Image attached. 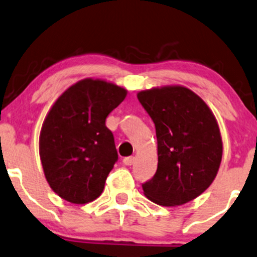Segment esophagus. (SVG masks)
<instances>
[{"label": "esophagus", "mask_w": 257, "mask_h": 257, "mask_svg": "<svg viewBox=\"0 0 257 257\" xmlns=\"http://www.w3.org/2000/svg\"><path fill=\"white\" fill-rule=\"evenodd\" d=\"M135 162V157H126L122 160V163L125 164V166H132Z\"/></svg>", "instance_id": "1"}]
</instances>
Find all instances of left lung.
<instances>
[{"label": "left lung", "instance_id": "obj_1", "mask_svg": "<svg viewBox=\"0 0 257 257\" xmlns=\"http://www.w3.org/2000/svg\"><path fill=\"white\" fill-rule=\"evenodd\" d=\"M137 97L156 127L157 172L143 183L149 200L180 206L204 193L216 179L223 142L216 116L183 85L142 90Z\"/></svg>", "mask_w": 257, "mask_h": 257}]
</instances>
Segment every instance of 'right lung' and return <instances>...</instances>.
<instances>
[{
    "label": "right lung",
    "mask_w": 257,
    "mask_h": 257,
    "mask_svg": "<svg viewBox=\"0 0 257 257\" xmlns=\"http://www.w3.org/2000/svg\"><path fill=\"white\" fill-rule=\"evenodd\" d=\"M126 95L112 82L84 78L52 104L41 126L39 155L46 181L62 199L83 205L101 195L118 161L106 118Z\"/></svg>",
    "instance_id": "add662e5"
}]
</instances>
